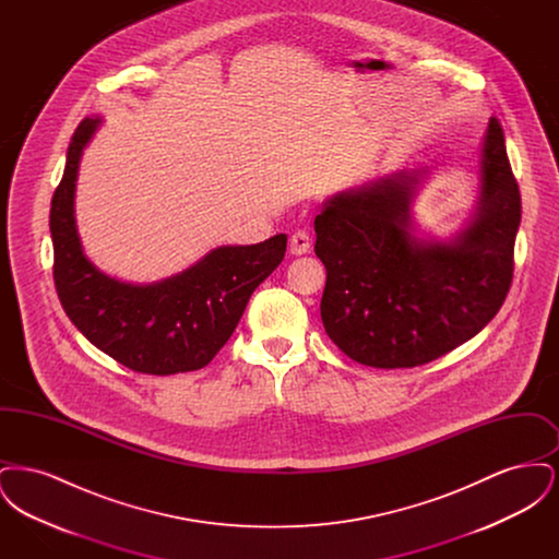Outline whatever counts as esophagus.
Returning <instances> with one entry per match:
<instances>
[{
  "mask_svg": "<svg viewBox=\"0 0 559 559\" xmlns=\"http://www.w3.org/2000/svg\"><path fill=\"white\" fill-rule=\"evenodd\" d=\"M312 247V239H310V233L308 230H295L289 239V249H292L293 255H304L308 253Z\"/></svg>",
  "mask_w": 559,
  "mask_h": 559,
  "instance_id": "obj_1",
  "label": "esophagus"
}]
</instances>
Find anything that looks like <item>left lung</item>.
Returning <instances> with one entry per match:
<instances>
[{
    "label": "left lung",
    "instance_id": "8db88e82",
    "mask_svg": "<svg viewBox=\"0 0 559 559\" xmlns=\"http://www.w3.org/2000/svg\"><path fill=\"white\" fill-rule=\"evenodd\" d=\"M415 185L399 174L337 194L314 219L324 331L374 369H413L465 344L495 319L513 281L522 199L497 119L481 151L478 213L449 245L411 237Z\"/></svg>",
    "mask_w": 559,
    "mask_h": 559
}]
</instances>
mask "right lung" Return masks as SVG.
Segmentation results:
<instances>
[{
	"label": "right lung",
	"instance_id": "obj_1",
	"mask_svg": "<svg viewBox=\"0 0 559 559\" xmlns=\"http://www.w3.org/2000/svg\"><path fill=\"white\" fill-rule=\"evenodd\" d=\"M96 128L98 119L81 121L53 190L58 299L81 333L123 367L160 377L199 371L230 340L251 293L283 262L287 237L213 249L182 274L146 287L110 278L83 255L73 215L81 151Z\"/></svg>",
	"mask_w": 559,
	"mask_h": 559
}]
</instances>
